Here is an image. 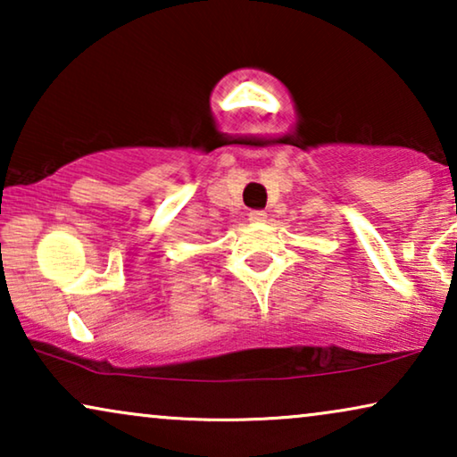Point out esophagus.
I'll use <instances>...</instances> for the list:
<instances>
[{"mask_svg": "<svg viewBox=\"0 0 457 457\" xmlns=\"http://www.w3.org/2000/svg\"><path fill=\"white\" fill-rule=\"evenodd\" d=\"M266 218H268V214H266V212H262V210L249 212V220H252V222H264Z\"/></svg>", "mask_w": 457, "mask_h": 457, "instance_id": "1", "label": "esophagus"}]
</instances>
